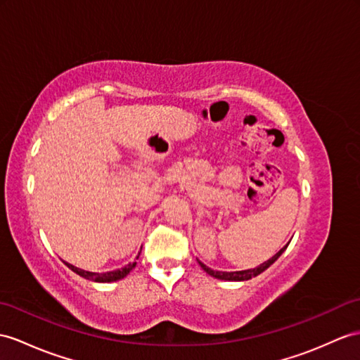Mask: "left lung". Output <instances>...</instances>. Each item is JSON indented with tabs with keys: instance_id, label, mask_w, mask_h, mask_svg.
Here are the masks:
<instances>
[{
	"instance_id": "obj_1",
	"label": "left lung",
	"mask_w": 360,
	"mask_h": 360,
	"mask_svg": "<svg viewBox=\"0 0 360 360\" xmlns=\"http://www.w3.org/2000/svg\"><path fill=\"white\" fill-rule=\"evenodd\" d=\"M287 246H288V243L285 244V246L281 250L276 253V255H274L270 259H267L266 262H262V264H259L255 269H248V270H240V271H215V270H212L210 267L205 266L201 261H198V264L201 266V269L206 271V274H209L210 276H214V278L224 279V281H248V279L262 274V271H264L266 269H269L271 264H274V262L283 255V252L287 249Z\"/></svg>"
}]
</instances>
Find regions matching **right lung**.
<instances>
[{"mask_svg": "<svg viewBox=\"0 0 360 360\" xmlns=\"http://www.w3.org/2000/svg\"><path fill=\"white\" fill-rule=\"evenodd\" d=\"M65 266L68 269H72L75 274H77L79 276H82L85 279H90V281H94V283H112V281H119V279L125 278L129 274V271L136 267V261L134 262H129V264H127L125 267H122V269L112 270V271H105V274H94V271H86V270L75 267L73 264H68V262H65Z\"/></svg>", "mask_w": 360, "mask_h": 360, "instance_id": "right-lung-1", "label": "right lung"}]
</instances>
